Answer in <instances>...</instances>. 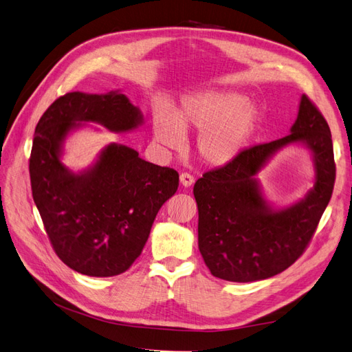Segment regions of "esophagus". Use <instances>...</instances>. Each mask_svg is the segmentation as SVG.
<instances>
[{
  "mask_svg": "<svg viewBox=\"0 0 352 352\" xmlns=\"http://www.w3.org/2000/svg\"><path fill=\"white\" fill-rule=\"evenodd\" d=\"M179 180H180V185L185 186V188H189V186L194 185V177L190 176L189 173H182V175H180Z\"/></svg>",
  "mask_w": 352,
  "mask_h": 352,
  "instance_id": "esophagus-1",
  "label": "esophagus"
}]
</instances>
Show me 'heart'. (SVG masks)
Returning <instances> with one entry per match:
<instances>
[{
    "instance_id": "heart-1",
    "label": "heart",
    "mask_w": 352,
    "mask_h": 352,
    "mask_svg": "<svg viewBox=\"0 0 352 352\" xmlns=\"http://www.w3.org/2000/svg\"><path fill=\"white\" fill-rule=\"evenodd\" d=\"M260 122V109L243 94L211 89L182 98L170 116L155 111L154 136L160 144L177 148L184 133L199 132L195 148L201 162L226 167L247 150Z\"/></svg>"
}]
</instances>
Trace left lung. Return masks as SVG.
Listing matches in <instances>:
<instances>
[{
  "instance_id": "8db88e82",
  "label": "left lung",
  "mask_w": 352,
  "mask_h": 352,
  "mask_svg": "<svg viewBox=\"0 0 352 352\" xmlns=\"http://www.w3.org/2000/svg\"><path fill=\"white\" fill-rule=\"evenodd\" d=\"M311 153L314 186L286 206L270 201L256 175L283 147ZM335 184L329 124L305 95L296 120L282 140L245 150L232 164L197 180L198 248L211 274L229 282H257L282 273L310 242Z\"/></svg>"
}]
</instances>
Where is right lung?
I'll list each match as a JSON object with an SVG mask.
<instances>
[{
  "label": "right lung",
  "instance_id": "obj_1",
  "mask_svg": "<svg viewBox=\"0 0 352 352\" xmlns=\"http://www.w3.org/2000/svg\"><path fill=\"white\" fill-rule=\"evenodd\" d=\"M138 131L144 114L122 94L69 92L36 124L29 162L32 195L48 238L74 272L109 278L140 257L158 210L172 198L179 175L145 162L133 148L110 142L82 170L63 163L69 138L85 127Z\"/></svg>",
  "mask_w": 352,
  "mask_h": 352
}]
</instances>
